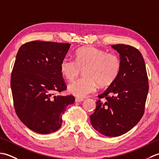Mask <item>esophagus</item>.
Returning <instances> with one entry per match:
<instances>
[{"instance_id":"obj_1","label":"esophagus","mask_w":159,"mask_h":159,"mask_svg":"<svg viewBox=\"0 0 159 159\" xmlns=\"http://www.w3.org/2000/svg\"><path fill=\"white\" fill-rule=\"evenodd\" d=\"M84 100L83 98H75V102H83Z\"/></svg>"}]
</instances>
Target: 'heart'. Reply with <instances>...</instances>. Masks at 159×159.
<instances>
[{
    "label": "heart",
    "instance_id": "heart-1",
    "mask_svg": "<svg viewBox=\"0 0 159 159\" xmlns=\"http://www.w3.org/2000/svg\"><path fill=\"white\" fill-rule=\"evenodd\" d=\"M120 57L113 53L93 46L79 48L76 52V61L69 57L63 58L60 64L61 72L68 80L73 81L84 69L85 77L78 79L68 86V91L78 98H85L100 86H108L116 80L120 72Z\"/></svg>",
    "mask_w": 159,
    "mask_h": 159
}]
</instances>
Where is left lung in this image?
<instances>
[{
  "label": "left lung",
  "instance_id": "1",
  "mask_svg": "<svg viewBox=\"0 0 159 159\" xmlns=\"http://www.w3.org/2000/svg\"><path fill=\"white\" fill-rule=\"evenodd\" d=\"M120 54V72L104 93L98 95L92 126L107 137H117L131 130L144 113L149 85L143 57L134 47L125 44L111 46Z\"/></svg>",
  "mask_w": 159,
  "mask_h": 159
}]
</instances>
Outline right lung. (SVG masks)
<instances>
[{
    "mask_svg": "<svg viewBox=\"0 0 159 159\" xmlns=\"http://www.w3.org/2000/svg\"><path fill=\"white\" fill-rule=\"evenodd\" d=\"M69 43L33 41L23 44L16 55L11 79L16 113L29 129L39 134L59 130L62 114L73 96L55 95L66 89L60 64Z\"/></svg>",
    "mask_w": 159,
    "mask_h": 159,
    "instance_id": "1",
    "label": "right lung"
}]
</instances>
